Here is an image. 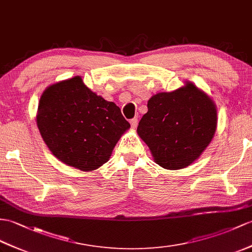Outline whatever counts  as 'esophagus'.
Returning a JSON list of instances; mask_svg holds the SVG:
<instances>
[{
  "mask_svg": "<svg viewBox=\"0 0 252 252\" xmlns=\"http://www.w3.org/2000/svg\"><path fill=\"white\" fill-rule=\"evenodd\" d=\"M130 124H131V127L132 128H136L137 125H138V118H133L130 120Z\"/></svg>",
  "mask_w": 252,
  "mask_h": 252,
  "instance_id": "34e87169",
  "label": "esophagus"
}]
</instances>
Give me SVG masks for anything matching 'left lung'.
Listing matches in <instances>:
<instances>
[{
  "label": "left lung",
  "mask_w": 252,
  "mask_h": 252,
  "mask_svg": "<svg viewBox=\"0 0 252 252\" xmlns=\"http://www.w3.org/2000/svg\"><path fill=\"white\" fill-rule=\"evenodd\" d=\"M147 108L137 131L164 169L179 170L192 163L216 131V106L191 82L154 95Z\"/></svg>",
  "instance_id": "obj_1"
}]
</instances>
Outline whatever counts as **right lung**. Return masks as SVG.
<instances>
[{
    "instance_id": "obj_1",
    "label": "right lung",
    "mask_w": 252,
    "mask_h": 252,
    "mask_svg": "<svg viewBox=\"0 0 252 252\" xmlns=\"http://www.w3.org/2000/svg\"><path fill=\"white\" fill-rule=\"evenodd\" d=\"M36 121L52 154L82 171H93L107 162L130 127L114 102L97 96L78 76L45 90Z\"/></svg>"
}]
</instances>
